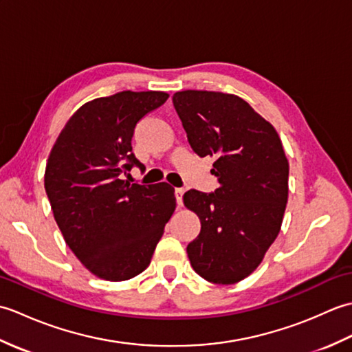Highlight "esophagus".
Instances as JSON below:
<instances>
[{
    "label": "esophagus",
    "mask_w": 352,
    "mask_h": 352,
    "mask_svg": "<svg viewBox=\"0 0 352 352\" xmlns=\"http://www.w3.org/2000/svg\"><path fill=\"white\" fill-rule=\"evenodd\" d=\"M183 193H184V189L175 188V199H177V204L178 206L183 204Z\"/></svg>",
    "instance_id": "esophagus-1"
}]
</instances>
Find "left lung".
I'll return each mask as SVG.
<instances>
[{
    "instance_id": "left-lung-1",
    "label": "left lung",
    "mask_w": 352,
    "mask_h": 352,
    "mask_svg": "<svg viewBox=\"0 0 352 352\" xmlns=\"http://www.w3.org/2000/svg\"><path fill=\"white\" fill-rule=\"evenodd\" d=\"M174 107L198 155L214 157V193H184L201 231L188 245L204 280L234 284L252 274L280 233L289 197V162L278 133L233 94L180 91Z\"/></svg>"
}]
</instances>
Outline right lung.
I'll list each match as a JSON object with an SVG mask.
<instances>
[{
	"mask_svg": "<svg viewBox=\"0 0 352 352\" xmlns=\"http://www.w3.org/2000/svg\"><path fill=\"white\" fill-rule=\"evenodd\" d=\"M169 94L122 91L83 104L52 146L45 190L66 245L89 272L124 281L151 263L175 210L168 183L130 184L122 174L136 164L134 126Z\"/></svg>",
	"mask_w": 352,
	"mask_h": 352,
	"instance_id": "1",
	"label": "right lung"
}]
</instances>
